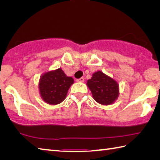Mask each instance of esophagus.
Returning a JSON list of instances; mask_svg holds the SVG:
<instances>
[{
	"label": "esophagus",
	"mask_w": 160,
	"mask_h": 160,
	"mask_svg": "<svg viewBox=\"0 0 160 160\" xmlns=\"http://www.w3.org/2000/svg\"><path fill=\"white\" fill-rule=\"evenodd\" d=\"M76 81L78 82H83L85 81V79H84V78H80L79 79H77Z\"/></svg>",
	"instance_id": "1"
}]
</instances>
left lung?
Here are the masks:
<instances>
[{
    "instance_id": "1",
    "label": "left lung",
    "mask_w": 160,
    "mask_h": 160,
    "mask_svg": "<svg viewBox=\"0 0 160 160\" xmlns=\"http://www.w3.org/2000/svg\"><path fill=\"white\" fill-rule=\"evenodd\" d=\"M93 99L102 105H111L119 96V85L116 81L102 71H97L88 80Z\"/></svg>"
}]
</instances>
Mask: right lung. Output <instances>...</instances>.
Returning a JSON list of instances; mask_svg holds the SVG:
<instances>
[{"label":"right lung","mask_w":160,"mask_h":160,"mask_svg":"<svg viewBox=\"0 0 160 160\" xmlns=\"http://www.w3.org/2000/svg\"><path fill=\"white\" fill-rule=\"evenodd\" d=\"M73 82V78L67 76L61 68L50 70L40 78V96L48 104H60L66 99L68 91Z\"/></svg>","instance_id":"right-lung-1"}]
</instances>
